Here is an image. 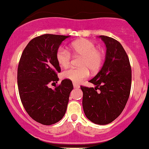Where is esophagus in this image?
I'll return each mask as SVG.
<instances>
[{"instance_id":"esophagus-1","label":"esophagus","mask_w":149,"mask_h":149,"mask_svg":"<svg viewBox=\"0 0 149 149\" xmlns=\"http://www.w3.org/2000/svg\"><path fill=\"white\" fill-rule=\"evenodd\" d=\"M73 87L76 88H79V85L77 84V83H75V82H73Z\"/></svg>"}]
</instances>
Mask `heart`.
Segmentation results:
<instances>
[{
  "mask_svg": "<svg viewBox=\"0 0 149 149\" xmlns=\"http://www.w3.org/2000/svg\"><path fill=\"white\" fill-rule=\"evenodd\" d=\"M70 51L73 55L81 57L80 68H67L61 73L64 79L79 83L88 78L89 71L95 72L100 70L103 64L104 54L102 49L97 48L94 42L88 39H80L72 42L70 45ZM56 59L61 67H67L71 61L70 53L63 47L57 50Z\"/></svg>",
  "mask_w": 149,
  "mask_h": 149,
  "instance_id": "1",
  "label": "heart"
}]
</instances>
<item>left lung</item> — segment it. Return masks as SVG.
<instances>
[{"label":"left lung","mask_w":149,"mask_h":149,"mask_svg":"<svg viewBox=\"0 0 149 149\" xmlns=\"http://www.w3.org/2000/svg\"><path fill=\"white\" fill-rule=\"evenodd\" d=\"M107 47L101 70L89 81L95 88L81 86L82 107L86 117L94 123H111L124 109L130 97L132 70L128 55L118 41L100 36Z\"/></svg>","instance_id":"1"}]
</instances>
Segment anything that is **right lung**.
Returning <instances> with one entry per match:
<instances>
[{
	"label": "right lung",
	"mask_w": 149,
	"mask_h": 149,
	"mask_svg": "<svg viewBox=\"0 0 149 149\" xmlns=\"http://www.w3.org/2000/svg\"><path fill=\"white\" fill-rule=\"evenodd\" d=\"M68 37L45 34L32 38L19 62L17 84L22 105L32 119L43 125L54 124L63 118L73 88L72 81L67 79L54 89L48 87L59 79L61 67L56 52Z\"/></svg>",
	"instance_id": "add662e5"
}]
</instances>
